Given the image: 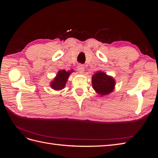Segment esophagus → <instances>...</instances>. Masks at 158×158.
Listing matches in <instances>:
<instances>
[{
    "instance_id": "esophagus-1",
    "label": "esophagus",
    "mask_w": 158,
    "mask_h": 158,
    "mask_svg": "<svg viewBox=\"0 0 158 158\" xmlns=\"http://www.w3.org/2000/svg\"><path fill=\"white\" fill-rule=\"evenodd\" d=\"M77 69H78V70L80 72V73H84V66H83V65H82V64H79L78 66V67H77Z\"/></svg>"
}]
</instances>
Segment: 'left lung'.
Masks as SVG:
<instances>
[{
    "instance_id": "obj_1",
    "label": "left lung",
    "mask_w": 158,
    "mask_h": 158,
    "mask_svg": "<svg viewBox=\"0 0 158 158\" xmlns=\"http://www.w3.org/2000/svg\"><path fill=\"white\" fill-rule=\"evenodd\" d=\"M115 80L111 76L102 71H98L92 77V88L98 94L105 96L113 92L115 86Z\"/></svg>"
}]
</instances>
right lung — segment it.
I'll return each mask as SVG.
<instances>
[{
	"instance_id": "add662e5",
	"label": "right lung",
	"mask_w": 158,
	"mask_h": 158,
	"mask_svg": "<svg viewBox=\"0 0 158 158\" xmlns=\"http://www.w3.org/2000/svg\"><path fill=\"white\" fill-rule=\"evenodd\" d=\"M73 72L74 70L73 69L69 71H66L64 70H59L53 80L50 82V87L56 91L64 89L66 86V84L67 82L69 76Z\"/></svg>"
}]
</instances>
